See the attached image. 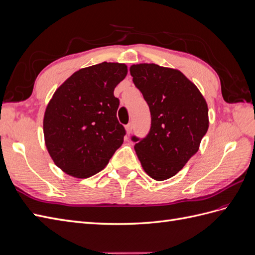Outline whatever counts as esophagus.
<instances>
[{"instance_id":"esophagus-1","label":"esophagus","mask_w":255,"mask_h":255,"mask_svg":"<svg viewBox=\"0 0 255 255\" xmlns=\"http://www.w3.org/2000/svg\"><path fill=\"white\" fill-rule=\"evenodd\" d=\"M132 129H133V126H132V123H128V125L126 127L127 135H129L130 133H132Z\"/></svg>"}]
</instances>
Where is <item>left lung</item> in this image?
Segmentation results:
<instances>
[{"instance_id":"obj_1","label":"left lung","mask_w":255,"mask_h":255,"mask_svg":"<svg viewBox=\"0 0 255 255\" xmlns=\"http://www.w3.org/2000/svg\"><path fill=\"white\" fill-rule=\"evenodd\" d=\"M129 72L151 113L149 134L132 138L137 157L152 179L168 180L199 150L210 125L207 103L177 69L144 63L132 65Z\"/></svg>"}]
</instances>
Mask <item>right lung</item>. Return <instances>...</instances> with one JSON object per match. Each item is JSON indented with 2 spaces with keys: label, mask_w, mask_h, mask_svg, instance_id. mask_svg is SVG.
<instances>
[{
  "label": "right lung",
  "mask_w": 255,
  "mask_h": 255,
  "mask_svg": "<svg viewBox=\"0 0 255 255\" xmlns=\"http://www.w3.org/2000/svg\"><path fill=\"white\" fill-rule=\"evenodd\" d=\"M127 74L126 64L104 61L80 69L54 92L44 112V142L68 175L87 179L100 172L123 143L114 90Z\"/></svg>",
  "instance_id": "add662e5"
}]
</instances>
